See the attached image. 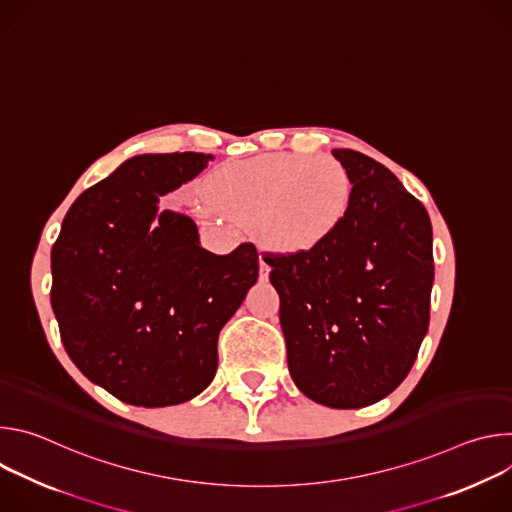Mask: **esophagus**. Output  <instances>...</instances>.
<instances>
[{
	"label": "esophagus",
	"instance_id": "34e87169",
	"mask_svg": "<svg viewBox=\"0 0 512 512\" xmlns=\"http://www.w3.org/2000/svg\"><path fill=\"white\" fill-rule=\"evenodd\" d=\"M259 277L261 279H267L269 277V265H267V261L259 255Z\"/></svg>",
	"mask_w": 512,
	"mask_h": 512
}]
</instances>
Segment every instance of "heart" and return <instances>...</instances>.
Listing matches in <instances>:
<instances>
[{"instance_id": "1", "label": "heart", "mask_w": 512, "mask_h": 512, "mask_svg": "<svg viewBox=\"0 0 512 512\" xmlns=\"http://www.w3.org/2000/svg\"><path fill=\"white\" fill-rule=\"evenodd\" d=\"M206 196L218 210L255 225L269 247L312 253L346 223L354 184L336 160L265 154L218 168Z\"/></svg>"}]
</instances>
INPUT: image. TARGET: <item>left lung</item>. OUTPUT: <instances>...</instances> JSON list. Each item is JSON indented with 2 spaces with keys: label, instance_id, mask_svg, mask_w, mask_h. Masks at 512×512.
<instances>
[{
  "label": "left lung",
  "instance_id": "left-lung-1",
  "mask_svg": "<svg viewBox=\"0 0 512 512\" xmlns=\"http://www.w3.org/2000/svg\"><path fill=\"white\" fill-rule=\"evenodd\" d=\"M354 196L312 253H265L296 387L334 409L367 407L409 375L429 326L431 223L391 170L334 150Z\"/></svg>",
  "mask_w": 512,
  "mask_h": 512
}]
</instances>
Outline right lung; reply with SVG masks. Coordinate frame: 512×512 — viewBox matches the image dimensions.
I'll return each mask as SVG.
<instances>
[{
  "label": "right lung",
  "instance_id": "right-lung-1",
  "mask_svg": "<svg viewBox=\"0 0 512 512\" xmlns=\"http://www.w3.org/2000/svg\"><path fill=\"white\" fill-rule=\"evenodd\" d=\"M210 154H145L85 190L52 245L50 304L70 360L137 407L202 393L216 375L218 332L259 275L253 243L200 247L186 214L160 196L196 178Z\"/></svg>",
  "mask_w": 512,
  "mask_h": 512
}]
</instances>
